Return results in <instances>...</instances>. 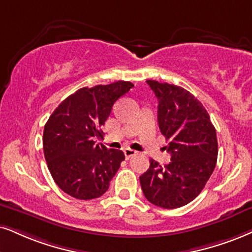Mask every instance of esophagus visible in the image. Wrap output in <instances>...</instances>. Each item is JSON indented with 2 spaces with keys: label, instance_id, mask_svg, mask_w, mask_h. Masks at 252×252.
<instances>
[{
  "label": "esophagus",
  "instance_id": "obj_1",
  "mask_svg": "<svg viewBox=\"0 0 252 252\" xmlns=\"http://www.w3.org/2000/svg\"><path fill=\"white\" fill-rule=\"evenodd\" d=\"M124 156H126V159H129V158H131V157H133V156H135L137 152L135 151V150H132V149H126L124 150Z\"/></svg>",
  "mask_w": 252,
  "mask_h": 252
}]
</instances>
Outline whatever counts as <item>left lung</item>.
I'll return each mask as SVG.
<instances>
[{"mask_svg":"<svg viewBox=\"0 0 252 252\" xmlns=\"http://www.w3.org/2000/svg\"><path fill=\"white\" fill-rule=\"evenodd\" d=\"M158 98V124L167 141L170 164L151 159L139 177L148 201L173 209L193 201L203 189L218 160L216 130L194 95L167 82L146 80Z\"/></svg>","mask_w":252,"mask_h":252,"instance_id":"obj_1","label":"left lung"}]
</instances>
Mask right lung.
Listing matches in <instances>:
<instances>
[{"instance_id":"1","label":"right lung","mask_w":252,"mask_h":252,"mask_svg":"<svg viewBox=\"0 0 252 252\" xmlns=\"http://www.w3.org/2000/svg\"><path fill=\"white\" fill-rule=\"evenodd\" d=\"M133 87L129 81L78 89L66 97L44 126L47 167L59 189L75 199L91 200L107 192L124 160L121 150L95 143L114 103Z\"/></svg>"}]
</instances>
